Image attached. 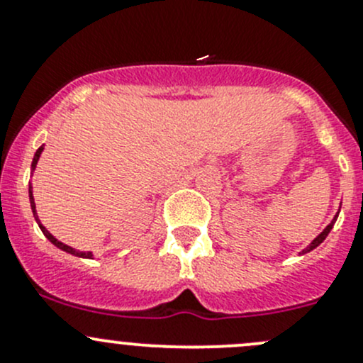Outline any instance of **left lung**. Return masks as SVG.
<instances>
[{"label":"left lung","mask_w":363,"mask_h":363,"mask_svg":"<svg viewBox=\"0 0 363 363\" xmlns=\"http://www.w3.org/2000/svg\"><path fill=\"white\" fill-rule=\"evenodd\" d=\"M339 211H340V208H339ZM337 216H339V212H337V214H335V216H334V219H332V221H330V225H328V226H327V228H325V230H323V232H321V233H320V235H318V237H316V239H314V240H313V242H311V244H309V246H307V247H306V250H303V251H302V255H303V252H309V251H313V250H314V247H318V246H320V244H321V242H323V240H325V239H327V235H328V233H330V230H332V228H334L335 221H337Z\"/></svg>","instance_id":"obj_1"}]
</instances>
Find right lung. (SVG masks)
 I'll return each mask as SVG.
<instances>
[{
    "instance_id": "right-lung-1",
    "label": "right lung",
    "mask_w": 363,
    "mask_h": 363,
    "mask_svg": "<svg viewBox=\"0 0 363 363\" xmlns=\"http://www.w3.org/2000/svg\"><path fill=\"white\" fill-rule=\"evenodd\" d=\"M42 151H43V145H42V147H38V151L35 152V158H33V163H31V170H35V168H36V163H38V160H40V155H42ZM29 203H31V211H33V216H35V219H36V223H38L40 230H42V232H43V235H45L47 239H49L50 242L54 244V246H56V247H60V250H63V251L69 252V255H73V256H80V258H93V252H91V251H77V250H73V247L67 246V244L60 242V240H57L56 237H54L52 233H50L49 230H47L45 226H43L42 223H40V219H38V214H36L35 199H33V186H31V184H29Z\"/></svg>"
}]
</instances>
